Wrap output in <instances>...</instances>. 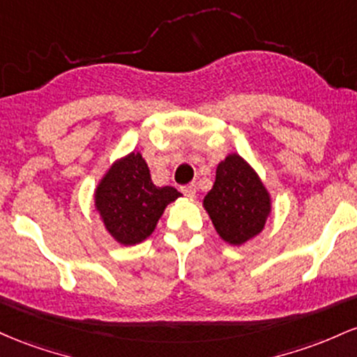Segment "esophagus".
<instances>
[{"label":"esophagus","instance_id":"esophagus-1","mask_svg":"<svg viewBox=\"0 0 357 357\" xmlns=\"http://www.w3.org/2000/svg\"><path fill=\"white\" fill-rule=\"evenodd\" d=\"M195 192H197V185H195V183H189V185H183L182 187V194L185 195V197L194 199L195 197Z\"/></svg>","mask_w":357,"mask_h":357}]
</instances>
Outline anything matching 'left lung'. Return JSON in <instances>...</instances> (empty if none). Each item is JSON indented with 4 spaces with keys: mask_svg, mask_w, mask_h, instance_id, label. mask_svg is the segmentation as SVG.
<instances>
[{
    "mask_svg": "<svg viewBox=\"0 0 357 357\" xmlns=\"http://www.w3.org/2000/svg\"><path fill=\"white\" fill-rule=\"evenodd\" d=\"M204 207L224 241L239 246L265 227L270 195L253 168L232 153L218 165L214 187L204 199Z\"/></svg>",
    "mask_w": 357,
    "mask_h": 357,
    "instance_id": "1",
    "label": "left lung"
}]
</instances>
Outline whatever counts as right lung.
Instances as JSON below:
<instances>
[{
    "mask_svg": "<svg viewBox=\"0 0 357 357\" xmlns=\"http://www.w3.org/2000/svg\"><path fill=\"white\" fill-rule=\"evenodd\" d=\"M180 197L174 187H157L139 153L116 162L96 190V207L104 226L118 243L145 241L157 226L167 204Z\"/></svg>",
    "mask_w": 357,
    "mask_h": 357,
    "instance_id": "obj_1",
    "label": "right lung"
}]
</instances>
